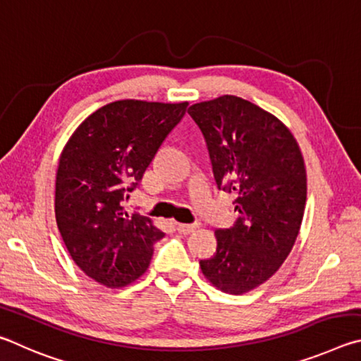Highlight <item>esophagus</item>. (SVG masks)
Here are the masks:
<instances>
[{"label":"esophagus","instance_id":"obj_1","mask_svg":"<svg viewBox=\"0 0 361 361\" xmlns=\"http://www.w3.org/2000/svg\"><path fill=\"white\" fill-rule=\"evenodd\" d=\"M177 225V231L180 235H190L192 231H195L198 228V225H188V224H176Z\"/></svg>","mask_w":361,"mask_h":361}]
</instances>
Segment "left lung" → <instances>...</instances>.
Listing matches in <instances>:
<instances>
[{
  "instance_id": "obj_1",
  "label": "left lung",
  "mask_w": 361,
  "mask_h": 361,
  "mask_svg": "<svg viewBox=\"0 0 361 361\" xmlns=\"http://www.w3.org/2000/svg\"><path fill=\"white\" fill-rule=\"evenodd\" d=\"M188 114L206 139L219 188L236 193L239 214L231 228L216 230V254L200 267L222 292L247 293L276 274L298 238L305 160L292 131L247 99L224 94Z\"/></svg>"
}]
</instances>
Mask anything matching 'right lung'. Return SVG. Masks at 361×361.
<instances>
[{"mask_svg": "<svg viewBox=\"0 0 361 361\" xmlns=\"http://www.w3.org/2000/svg\"><path fill=\"white\" fill-rule=\"evenodd\" d=\"M188 103L120 99L99 107L68 139L55 180V219L74 263L120 288L147 271L164 236L149 217L125 211L164 137Z\"/></svg>", "mask_w": 361, "mask_h": 361, "instance_id": "1", "label": "right lung"}]
</instances>
